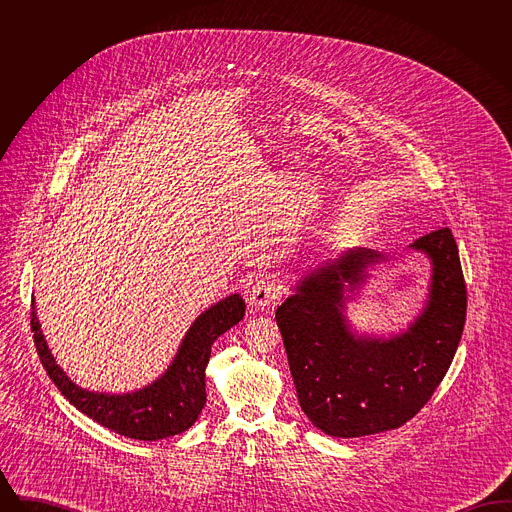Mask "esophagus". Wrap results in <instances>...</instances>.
Listing matches in <instances>:
<instances>
[{"label":"esophagus","instance_id":"1","mask_svg":"<svg viewBox=\"0 0 512 512\" xmlns=\"http://www.w3.org/2000/svg\"><path fill=\"white\" fill-rule=\"evenodd\" d=\"M249 299H251V303H253L255 307H267V305L276 303L278 299H282V290H280L272 280L263 278V280H259V282L253 286Z\"/></svg>","mask_w":512,"mask_h":512}]
</instances>
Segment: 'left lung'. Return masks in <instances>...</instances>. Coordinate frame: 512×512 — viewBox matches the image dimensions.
Masks as SVG:
<instances>
[{
  "label": "left lung",
  "instance_id": "left-lung-1",
  "mask_svg": "<svg viewBox=\"0 0 512 512\" xmlns=\"http://www.w3.org/2000/svg\"><path fill=\"white\" fill-rule=\"evenodd\" d=\"M432 259L424 313L390 340L355 338L341 315L343 282L361 286L366 265L384 259L357 249L318 268L276 311L299 405L334 438H361L409 422L447 374L466 320V284L449 228L414 240Z\"/></svg>",
  "mask_w": 512,
  "mask_h": 512
}]
</instances>
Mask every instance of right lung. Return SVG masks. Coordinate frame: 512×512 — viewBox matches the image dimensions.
<instances>
[{"instance_id": "1", "label": "right lung", "mask_w": 512, "mask_h": 512, "mask_svg": "<svg viewBox=\"0 0 512 512\" xmlns=\"http://www.w3.org/2000/svg\"><path fill=\"white\" fill-rule=\"evenodd\" d=\"M244 315L245 301L238 293L207 309L188 330L171 368L151 386L126 395L82 390L67 378L44 340L34 313V297L30 328L34 332L38 357L49 378L80 413L126 438L155 441L182 434L197 420L207 401L205 366L211 357V345Z\"/></svg>"}]
</instances>
